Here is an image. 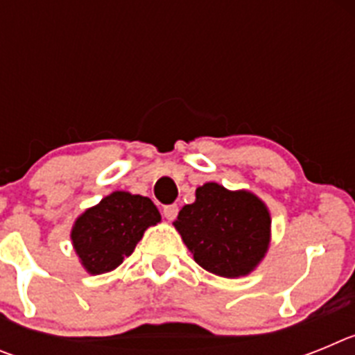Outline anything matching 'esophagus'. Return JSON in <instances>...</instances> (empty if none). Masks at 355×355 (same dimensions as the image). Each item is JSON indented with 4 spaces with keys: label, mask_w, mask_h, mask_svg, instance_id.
<instances>
[{
    "label": "esophagus",
    "mask_w": 355,
    "mask_h": 355,
    "mask_svg": "<svg viewBox=\"0 0 355 355\" xmlns=\"http://www.w3.org/2000/svg\"><path fill=\"white\" fill-rule=\"evenodd\" d=\"M178 211H180L178 205H167L165 208H163V215H165L167 220H174L175 216H178Z\"/></svg>",
    "instance_id": "esophagus-1"
}]
</instances>
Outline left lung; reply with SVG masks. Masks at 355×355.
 Listing matches in <instances>:
<instances>
[{
    "instance_id": "left-lung-1",
    "label": "left lung",
    "mask_w": 355,
    "mask_h": 355,
    "mask_svg": "<svg viewBox=\"0 0 355 355\" xmlns=\"http://www.w3.org/2000/svg\"><path fill=\"white\" fill-rule=\"evenodd\" d=\"M174 227L197 265L218 277L238 279L256 270L268 252L272 216L249 190L205 183L192 205L181 208Z\"/></svg>"
}]
</instances>
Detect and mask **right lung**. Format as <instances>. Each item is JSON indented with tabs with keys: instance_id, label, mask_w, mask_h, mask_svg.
I'll return each instance as SVG.
<instances>
[{
	"instance_id": "1",
	"label": "right lung",
	"mask_w": 355,
	"mask_h": 355,
	"mask_svg": "<svg viewBox=\"0 0 355 355\" xmlns=\"http://www.w3.org/2000/svg\"><path fill=\"white\" fill-rule=\"evenodd\" d=\"M159 220L162 215L149 197L117 190L74 220L72 249L90 275L106 274L131 256L146 229Z\"/></svg>"
}]
</instances>
